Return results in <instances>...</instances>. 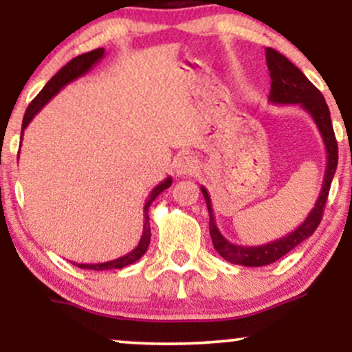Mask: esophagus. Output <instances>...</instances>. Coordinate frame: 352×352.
<instances>
[{"label": "esophagus", "mask_w": 352, "mask_h": 352, "mask_svg": "<svg viewBox=\"0 0 352 352\" xmlns=\"http://www.w3.org/2000/svg\"><path fill=\"white\" fill-rule=\"evenodd\" d=\"M173 168H175V173L179 177H187V175H193V173L199 170V164H197V160L193 159V157L180 155L179 159L175 160Z\"/></svg>", "instance_id": "1"}]
</instances>
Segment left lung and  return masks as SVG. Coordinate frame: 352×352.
Returning a JSON list of instances; mask_svg holds the SVG:
<instances>
[{"label":"left lung","mask_w":352,"mask_h":352,"mask_svg":"<svg viewBox=\"0 0 352 352\" xmlns=\"http://www.w3.org/2000/svg\"><path fill=\"white\" fill-rule=\"evenodd\" d=\"M265 51L270 78H272V89H270L268 100L272 104H281V106H285V104H300L311 116L314 124L318 125L319 134H321L322 142H324L328 160H326L324 180H322L321 192H319L314 208L308 213L306 220L296 230L289 232L288 235L260 246L235 245L221 235L215 223L212 200H210L207 188L200 187L205 201H207L210 215L208 227L213 246H215L218 254L230 261V263L243 266H265L274 263V261L285 256L286 253L292 252L293 248H296L301 241H305L306 238L313 235L322 218V210H324V204L328 200L331 182H333L338 167V142L336 137H334L333 122H331L329 107L324 98H322V94L288 58H285V56L272 50V47H266Z\"/></svg>","instance_id":"left-lung-1"}]
</instances>
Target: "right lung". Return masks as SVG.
I'll use <instances>...</instances> for the list:
<instances>
[{
	"mask_svg": "<svg viewBox=\"0 0 352 352\" xmlns=\"http://www.w3.org/2000/svg\"><path fill=\"white\" fill-rule=\"evenodd\" d=\"M102 58H104V47H99V50L86 52V54H80V56H78V58L69 60V63H67L66 66H64L63 69L58 72V74L52 76V78L50 79V82H47L46 86L43 87V91L39 92L38 96H36L33 102L30 104V107L26 109V114H24L23 127H21V139H23V134H24V129L28 127V124H30L31 120L34 119V116L38 114V112L41 111V109L46 106V104L50 102V100L54 98L56 94H58L60 89L66 86V84L72 82L74 79H78V78H80V76H84L87 71H91L92 66H94V64ZM170 185H172V177H167V179H165L164 182H160V184L152 190L151 195H148V199L144 205V232H142V236H140L139 245H137L131 253L124 254V256H120V258H116V260L104 261V263H92V265L74 263V265H78L79 268H84V270L104 272V270L124 268V266L135 263L139 258H142L144 253L147 252L148 243H151V223H148V207H151L152 201L155 200L157 197H159L165 188L170 187Z\"/></svg>",
	"mask_w": 352,
	"mask_h": 352,
	"instance_id": "right-lung-1",
	"label": "right lung"
}]
</instances>
